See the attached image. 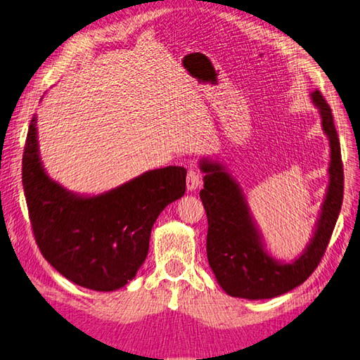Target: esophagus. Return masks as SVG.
Returning a JSON list of instances; mask_svg holds the SVG:
<instances>
[{
	"label": "esophagus",
	"mask_w": 360,
	"mask_h": 360,
	"mask_svg": "<svg viewBox=\"0 0 360 360\" xmlns=\"http://www.w3.org/2000/svg\"><path fill=\"white\" fill-rule=\"evenodd\" d=\"M186 186H187V190H190V192H193V190H196L201 186V174H200L198 170H195V168H190L188 173H187Z\"/></svg>",
	"instance_id": "esophagus-1"
}]
</instances>
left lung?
<instances>
[{
	"mask_svg": "<svg viewBox=\"0 0 360 360\" xmlns=\"http://www.w3.org/2000/svg\"><path fill=\"white\" fill-rule=\"evenodd\" d=\"M312 103L320 112L321 129L330 148L329 184L316 218L314 236L292 262L273 257L252 218L238 182L218 162L201 159L204 188L200 198L207 215V260L218 284L231 297L269 300L293 290L319 266L333 236L343 201V165L333 112L315 90Z\"/></svg>",
	"mask_w": 360,
	"mask_h": 360,
	"instance_id": "obj_1",
	"label": "left lung"
}]
</instances>
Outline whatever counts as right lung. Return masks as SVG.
Masks as SVG:
<instances>
[{"mask_svg":"<svg viewBox=\"0 0 360 360\" xmlns=\"http://www.w3.org/2000/svg\"><path fill=\"white\" fill-rule=\"evenodd\" d=\"M27 210L44 257L72 283L112 292L136 278L150 250L154 221L186 192L184 167L145 172L100 195L73 193L41 164L37 117L27 129L23 170Z\"/></svg>","mask_w":360,"mask_h":360,"instance_id":"obj_1","label":"right lung"}]
</instances>
